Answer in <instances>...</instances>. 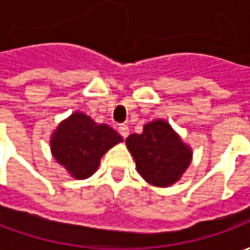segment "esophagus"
Segmentation results:
<instances>
[{
  "label": "esophagus",
  "mask_w": 250,
  "mask_h": 250,
  "mask_svg": "<svg viewBox=\"0 0 250 250\" xmlns=\"http://www.w3.org/2000/svg\"><path fill=\"white\" fill-rule=\"evenodd\" d=\"M119 134L122 135V138H127V136L130 135V128H128V125H122L119 127Z\"/></svg>",
  "instance_id": "34e87169"
}]
</instances>
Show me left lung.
I'll return each instance as SVG.
<instances>
[{
  "label": "left lung",
  "mask_w": 250,
  "mask_h": 250,
  "mask_svg": "<svg viewBox=\"0 0 250 250\" xmlns=\"http://www.w3.org/2000/svg\"><path fill=\"white\" fill-rule=\"evenodd\" d=\"M138 173L148 184L170 186L177 182L191 161V151L165 120L145 125L142 134L125 139Z\"/></svg>",
  "instance_id": "left-lung-1"
}]
</instances>
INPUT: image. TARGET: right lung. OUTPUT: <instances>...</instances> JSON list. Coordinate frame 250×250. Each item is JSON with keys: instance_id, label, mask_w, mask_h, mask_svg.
<instances>
[{"instance_id": "right-lung-1", "label": "right lung", "mask_w": 250, "mask_h": 250, "mask_svg": "<svg viewBox=\"0 0 250 250\" xmlns=\"http://www.w3.org/2000/svg\"><path fill=\"white\" fill-rule=\"evenodd\" d=\"M122 142V136L107 125H96L82 112L62 122L52 136V154L73 178L91 177L105 151Z\"/></svg>"}]
</instances>
